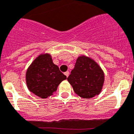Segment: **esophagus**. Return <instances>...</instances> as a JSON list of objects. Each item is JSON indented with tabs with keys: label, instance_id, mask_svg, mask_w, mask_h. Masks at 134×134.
I'll return each instance as SVG.
<instances>
[{
	"label": "esophagus",
	"instance_id": "esophagus-1",
	"mask_svg": "<svg viewBox=\"0 0 134 134\" xmlns=\"http://www.w3.org/2000/svg\"><path fill=\"white\" fill-rule=\"evenodd\" d=\"M64 74H65V75L66 76H67V77L69 76V71H66V72H65Z\"/></svg>",
	"mask_w": 134,
	"mask_h": 134
}]
</instances>
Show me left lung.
<instances>
[{"label": "left lung", "instance_id": "1", "mask_svg": "<svg viewBox=\"0 0 134 134\" xmlns=\"http://www.w3.org/2000/svg\"><path fill=\"white\" fill-rule=\"evenodd\" d=\"M67 80L76 94L83 98H91L100 93L104 75L94 60L86 56H81L77 59L75 67Z\"/></svg>", "mask_w": 134, "mask_h": 134}]
</instances>
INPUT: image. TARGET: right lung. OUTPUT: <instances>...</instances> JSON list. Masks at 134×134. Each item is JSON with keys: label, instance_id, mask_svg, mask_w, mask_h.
I'll use <instances>...</instances> for the list:
<instances>
[{"label": "right lung", "instance_id": "right-lung-1", "mask_svg": "<svg viewBox=\"0 0 134 134\" xmlns=\"http://www.w3.org/2000/svg\"><path fill=\"white\" fill-rule=\"evenodd\" d=\"M66 79V75L53 63L49 54L38 56L26 72L27 88L30 92L42 98L53 95L60 82Z\"/></svg>", "mask_w": 134, "mask_h": 134}]
</instances>
